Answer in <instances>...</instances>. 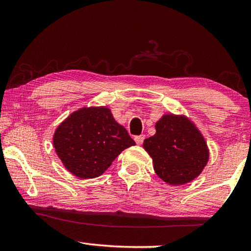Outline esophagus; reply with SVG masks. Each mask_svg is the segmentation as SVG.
Masks as SVG:
<instances>
[{
    "instance_id": "1",
    "label": "esophagus",
    "mask_w": 251,
    "mask_h": 251,
    "mask_svg": "<svg viewBox=\"0 0 251 251\" xmlns=\"http://www.w3.org/2000/svg\"><path fill=\"white\" fill-rule=\"evenodd\" d=\"M144 138H145V135H139V136H135V142L137 145H141L144 142Z\"/></svg>"
}]
</instances>
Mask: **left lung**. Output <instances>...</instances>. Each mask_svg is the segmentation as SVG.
<instances>
[{"mask_svg": "<svg viewBox=\"0 0 251 251\" xmlns=\"http://www.w3.org/2000/svg\"><path fill=\"white\" fill-rule=\"evenodd\" d=\"M155 128V135L146 138L143 147L158 177L179 186L201 175L209 159V148L196 125L185 115L166 114Z\"/></svg>", "mask_w": 251, "mask_h": 251, "instance_id": "left-lung-1", "label": "left lung"}]
</instances>
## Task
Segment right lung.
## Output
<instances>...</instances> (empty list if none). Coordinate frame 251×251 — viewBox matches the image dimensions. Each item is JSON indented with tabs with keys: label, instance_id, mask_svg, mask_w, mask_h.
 Returning a JSON list of instances; mask_svg holds the SVG:
<instances>
[{
	"label": "right lung",
	"instance_id": "right-lung-1",
	"mask_svg": "<svg viewBox=\"0 0 251 251\" xmlns=\"http://www.w3.org/2000/svg\"><path fill=\"white\" fill-rule=\"evenodd\" d=\"M134 145L125 127L106 106L75 110L53 135L58 158L67 171L82 179L100 176L123 151Z\"/></svg>",
	"mask_w": 251,
	"mask_h": 251
}]
</instances>
